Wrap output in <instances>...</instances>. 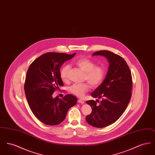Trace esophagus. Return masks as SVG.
<instances>
[{
    "instance_id": "obj_1",
    "label": "esophagus",
    "mask_w": 155,
    "mask_h": 155,
    "mask_svg": "<svg viewBox=\"0 0 155 155\" xmlns=\"http://www.w3.org/2000/svg\"><path fill=\"white\" fill-rule=\"evenodd\" d=\"M78 103H81V104H83V103H84V101H82V99H78Z\"/></svg>"
}]
</instances>
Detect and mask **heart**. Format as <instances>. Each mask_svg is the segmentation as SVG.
Instances as JSON below:
<instances>
[{"instance_id": "heart-1", "label": "heart", "mask_w": 155, "mask_h": 155, "mask_svg": "<svg viewBox=\"0 0 155 155\" xmlns=\"http://www.w3.org/2000/svg\"><path fill=\"white\" fill-rule=\"evenodd\" d=\"M84 73V80L87 81L94 88L99 86L106 75L105 68L101 65H95L94 61L88 58H80L74 62ZM70 66L65 65L62 67L60 71V76L64 82L68 80V73ZM89 85L88 82L82 84H74L69 87V91L75 96L82 97L88 91Z\"/></svg>"}]
</instances>
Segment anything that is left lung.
Instances as JSON below:
<instances>
[{
  "label": "left lung",
  "mask_w": 155,
  "mask_h": 155,
  "mask_svg": "<svg viewBox=\"0 0 155 155\" xmlns=\"http://www.w3.org/2000/svg\"><path fill=\"white\" fill-rule=\"evenodd\" d=\"M98 55L107 58L109 66L103 82L91 95L101 99L100 103H96L98 100L86 102L92 107L86 120L93 127L103 128L114 123L124 112L131 97L133 79L130 69L122 57L108 51L93 53V56Z\"/></svg>",
  "instance_id": "8db88e82"
}]
</instances>
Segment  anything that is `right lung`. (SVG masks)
<instances>
[{"mask_svg":"<svg viewBox=\"0 0 155 155\" xmlns=\"http://www.w3.org/2000/svg\"><path fill=\"white\" fill-rule=\"evenodd\" d=\"M76 53L68 54L49 52L35 59L28 69L24 82V91L30 109L39 121L45 124L58 125L66 118L67 111L77 99L68 94L61 99L53 92L63 86L60 68L64 62Z\"/></svg>","mask_w":155,"mask_h":155,"instance_id":"1","label":"right lung"}]
</instances>
